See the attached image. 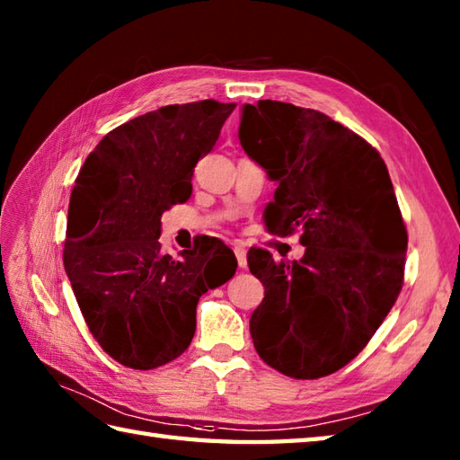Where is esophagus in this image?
<instances>
[{
  "label": "esophagus",
  "mask_w": 460,
  "mask_h": 460,
  "mask_svg": "<svg viewBox=\"0 0 460 460\" xmlns=\"http://www.w3.org/2000/svg\"><path fill=\"white\" fill-rule=\"evenodd\" d=\"M233 251H235V257H237L239 267H241V269H247V251H245V247L237 245Z\"/></svg>",
  "instance_id": "esophagus-1"
}]
</instances>
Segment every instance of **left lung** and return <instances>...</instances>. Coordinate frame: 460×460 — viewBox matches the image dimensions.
I'll return each mask as SVG.
<instances>
[{"label": "left lung", "mask_w": 460, "mask_h": 460, "mask_svg": "<svg viewBox=\"0 0 460 460\" xmlns=\"http://www.w3.org/2000/svg\"><path fill=\"white\" fill-rule=\"evenodd\" d=\"M239 140L279 183L267 229L300 231L305 257L247 262L265 287L251 338L265 364L295 379L334 374L367 346L403 287L407 229L379 152L312 109L245 104Z\"/></svg>", "instance_id": "obj_1"}]
</instances>
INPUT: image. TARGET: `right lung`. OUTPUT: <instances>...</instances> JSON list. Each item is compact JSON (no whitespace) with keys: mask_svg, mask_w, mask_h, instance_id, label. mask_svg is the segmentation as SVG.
<instances>
[{"mask_svg":"<svg viewBox=\"0 0 460 460\" xmlns=\"http://www.w3.org/2000/svg\"><path fill=\"white\" fill-rule=\"evenodd\" d=\"M235 102L199 101L146 112L109 132L76 175L63 262L91 334L119 364L154 369L181 356L195 308L237 270L233 251L205 239L164 255L162 213L191 195L193 168Z\"/></svg>","mask_w":460,"mask_h":460,"instance_id":"right-lung-1","label":"right lung"}]
</instances>
